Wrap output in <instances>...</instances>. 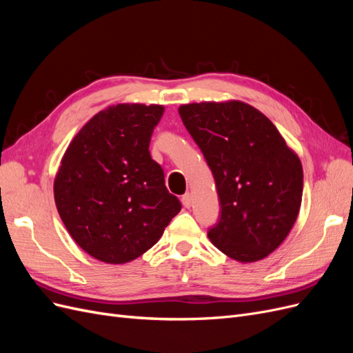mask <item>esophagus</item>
Returning <instances> with one entry per match:
<instances>
[{"instance_id":"esophagus-1","label":"esophagus","mask_w":353,"mask_h":353,"mask_svg":"<svg viewBox=\"0 0 353 353\" xmlns=\"http://www.w3.org/2000/svg\"><path fill=\"white\" fill-rule=\"evenodd\" d=\"M181 201H183V205H184V208H190L191 205H193V197H191V194L190 193H185L183 197H181Z\"/></svg>"}]
</instances>
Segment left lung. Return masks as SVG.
I'll list each match as a JSON object with an SVG mask.
<instances>
[{"label": "left lung", "instance_id": "left-lung-1", "mask_svg": "<svg viewBox=\"0 0 353 353\" xmlns=\"http://www.w3.org/2000/svg\"><path fill=\"white\" fill-rule=\"evenodd\" d=\"M178 112L215 178L221 216L208 232L210 241L243 263L266 258L285 240L301 210V159L248 103H191Z\"/></svg>", "mask_w": 353, "mask_h": 353}]
</instances>
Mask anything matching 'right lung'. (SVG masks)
Returning <instances> with one entry per match:
<instances>
[{
  "label": "right lung",
  "mask_w": 353,
  "mask_h": 353,
  "mask_svg": "<svg viewBox=\"0 0 353 353\" xmlns=\"http://www.w3.org/2000/svg\"><path fill=\"white\" fill-rule=\"evenodd\" d=\"M163 112L159 104L110 105L82 126L61 159L59 215L79 248L101 262L137 259L181 210L148 152Z\"/></svg>",
  "instance_id": "right-lung-1"
}]
</instances>
